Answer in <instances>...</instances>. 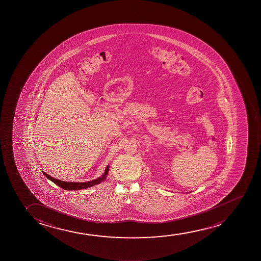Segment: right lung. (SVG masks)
Returning a JSON list of instances; mask_svg holds the SVG:
<instances>
[{"label": "right lung", "instance_id": "obj_1", "mask_svg": "<svg viewBox=\"0 0 261 261\" xmlns=\"http://www.w3.org/2000/svg\"><path fill=\"white\" fill-rule=\"evenodd\" d=\"M108 170H109V166L107 167L106 170H105L104 174L101 176L100 177H98L97 179H94L92 181H88V182H83V183H75V182H66V181H61L54 178V177H50L49 175L43 172L44 176L48 177L49 180L53 181L55 184L58 185L59 188H63L65 190H80V189H85V188H91L93 187L95 185L100 184L101 182L106 180L107 178V175L108 173Z\"/></svg>", "mask_w": 261, "mask_h": 261}]
</instances>
